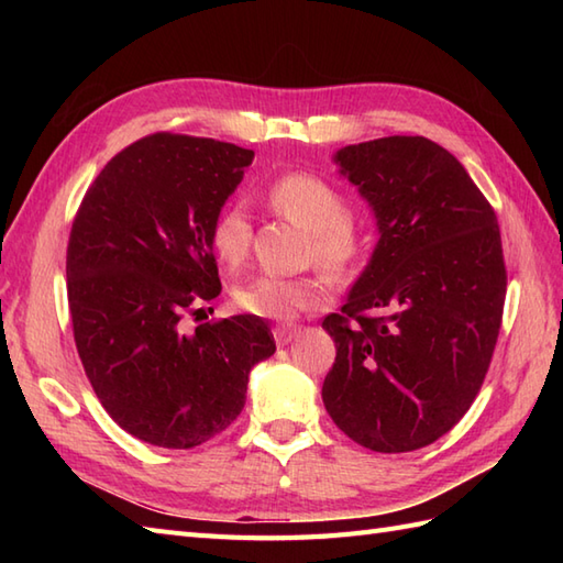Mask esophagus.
Wrapping results in <instances>:
<instances>
[{
    "label": "esophagus",
    "mask_w": 563,
    "mask_h": 563,
    "mask_svg": "<svg viewBox=\"0 0 563 563\" xmlns=\"http://www.w3.org/2000/svg\"><path fill=\"white\" fill-rule=\"evenodd\" d=\"M302 329L295 327V324H278L273 329V339L278 345H288L292 339H297V333H300Z\"/></svg>",
    "instance_id": "34e87169"
}]
</instances>
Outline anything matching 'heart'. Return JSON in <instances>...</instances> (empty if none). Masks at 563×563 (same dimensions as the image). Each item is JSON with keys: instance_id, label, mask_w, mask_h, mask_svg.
Segmentation results:
<instances>
[{"instance_id": "heart-1", "label": "heart", "mask_w": 563, "mask_h": 563, "mask_svg": "<svg viewBox=\"0 0 563 563\" xmlns=\"http://www.w3.org/2000/svg\"><path fill=\"white\" fill-rule=\"evenodd\" d=\"M268 206L309 232L312 254L331 271H343L365 246L363 222L345 210L341 190L327 178L295 172L275 178ZM251 220L244 206H227L210 224V246L227 268H239L249 254ZM327 297V280L319 275H256L234 288V302L246 314L271 321L295 319L302 309Z\"/></svg>"}]
</instances>
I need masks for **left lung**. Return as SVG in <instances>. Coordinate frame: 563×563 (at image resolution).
<instances>
[{"label":"left lung","mask_w":563,"mask_h":563,"mask_svg":"<svg viewBox=\"0 0 563 563\" xmlns=\"http://www.w3.org/2000/svg\"><path fill=\"white\" fill-rule=\"evenodd\" d=\"M333 164L379 239L341 312L321 324L336 343L321 399L357 445L411 452L470 411L492 363L506 300L496 212L421 135L341 147Z\"/></svg>","instance_id":"obj_1"}]
</instances>
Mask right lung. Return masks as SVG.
Masks as SVG:
<instances>
[{
    "label": "right lung",
    "mask_w": 563,
    "mask_h": 563,
    "mask_svg": "<svg viewBox=\"0 0 563 563\" xmlns=\"http://www.w3.org/2000/svg\"><path fill=\"white\" fill-rule=\"evenodd\" d=\"M254 152L157 133L118 152L84 196L67 246V300L93 391L150 445H202L242 413L249 373L275 353L254 314L184 331L220 295L210 224ZM202 307L196 309V314Z\"/></svg>",
    "instance_id": "add662e5"
}]
</instances>
